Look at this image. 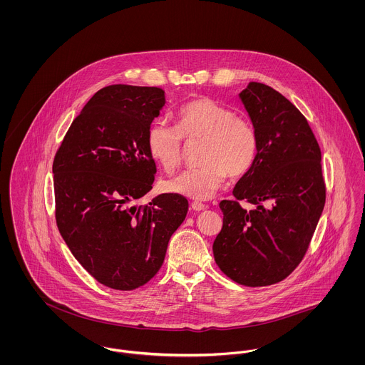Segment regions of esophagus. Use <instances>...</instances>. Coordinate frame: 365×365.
Instances as JSON below:
<instances>
[{
  "mask_svg": "<svg viewBox=\"0 0 365 365\" xmlns=\"http://www.w3.org/2000/svg\"><path fill=\"white\" fill-rule=\"evenodd\" d=\"M190 207H192L193 211H202V210H205V205L202 202H200V201H193L190 204Z\"/></svg>",
  "mask_w": 365,
  "mask_h": 365,
  "instance_id": "1",
  "label": "esophagus"
}]
</instances>
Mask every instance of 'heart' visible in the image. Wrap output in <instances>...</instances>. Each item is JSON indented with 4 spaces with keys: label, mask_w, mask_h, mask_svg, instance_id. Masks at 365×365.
I'll return each instance as SVG.
<instances>
[{
    "label": "heart",
    "mask_w": 365,
    "mask_h": 365,
    "mask_svg": "<svg viewBox=\"0 0 365 365\" xmlns=\"http://www.w3.org/2000/svg\"><path fill=\"white\" fill-rule=\"evenodd\" d=\"M182 139L202 143L200 150L202 167L169 179L165 187L175 195L193 200L214 196L227 173L232 178L245 175L258 148L252 122L210 97H200L183 106L176 113V128L163 119L151 122L145 141L150 155L167 172H173L183 158Z\"/></svg>",
    "instance_id": "heart-1"
}]
</instances>
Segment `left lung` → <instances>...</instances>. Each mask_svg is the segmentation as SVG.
<instances>
[{
	"instance_id": "1",
	"label": "left lung",
	"mask_w": 365,
	"mask_h": 365,
	"mask_svg": "<svg viewBox=\"0 0 365 365\" xmlns=\"http://www.w3.org/2000/svg\"><path fill=\"white\" fill-rule=\"evenodd\" d=\"M239 97L258 148L233 189L236 200L220 204L224 225L212 252L232 281L267 286L292 274L309 249L325 205L321 150L303 113L272 87L250 82Z\"/></svg>"
}]
</instances>
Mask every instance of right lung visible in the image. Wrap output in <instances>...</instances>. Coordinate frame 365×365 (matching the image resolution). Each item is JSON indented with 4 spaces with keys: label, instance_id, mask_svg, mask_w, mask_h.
<instances>
[{
    "label": "right lung",
    "instance_id": "1",
    "mask_svg": "<svg viewBox=\"0 0 365 365\" xmlns=\"http://www.w3.org/2000/svg\"><path fill=\"white\" fill-rule=\"evenodd\" d=\"M160 87L113 84L98 90L72 122L53 173L59 233L96 281L133 290L161 268L189 202L165 193L144 207L155 163L147 130L165 106Z\"/></svg>",
    "mask_w": 365,
    "mask_h": 365
}]
</instances>
